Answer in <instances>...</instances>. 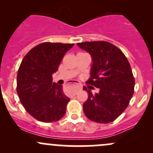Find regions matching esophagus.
I'll list each match as a JSON object with an SVG mask.
<instances>
[{"mask_svg":"<svg viewBox=\"0 0 153 153\" xmlns=\"http://www.w3.org/2000/svg\"><path fill=\"white\" fill-rule=\"evenodd\" d=\"M81 89V87H79V86H78V87H77V90H79V89Z\"/></svg>","mask_w":153,"mask_h":153,"instance_id":"obj_1","label":"esophagus"}]
</instances>
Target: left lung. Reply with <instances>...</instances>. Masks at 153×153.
<instances>
[{"label":"left lung","instance_id":"1","mask_svg":"<svg viewBox=\"0 0 153 153\" xmlns=\"http://www.w3.org/2000/svg\"><path fill=\"white\" fill-rule=\"evenodd\" d=\"M77 45L92 58L87 83L99 89L98 93L93 94L84 86L83 89L88 92L87 101L83 104L84 114L95 122H112L126 109L133 95L135 80L130 64L121 50L106 41Z\"/></svg>","mask_w":153,"mask_h":153}]
</instances>
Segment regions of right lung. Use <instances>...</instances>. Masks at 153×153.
Returning <instances> with one entry per match:
<instances>
[{"instance_id":"right-lung-1","label":"right lung","mask_w":153,"mask_h":153,"mask_svg":"<svg viewBox=\"0 0 153 153\" xmlns=\"http://www.w3.org/2000/svg\"><path fill=\"white\" fill-rule=\"evenodd\" d=\"M73 44L43 43L31 49L20 65L17 92L27 112L39 121L55 122L63 118L70 98L63 86L52 82L64 55Z\"/></svg>"}]
</instances>
